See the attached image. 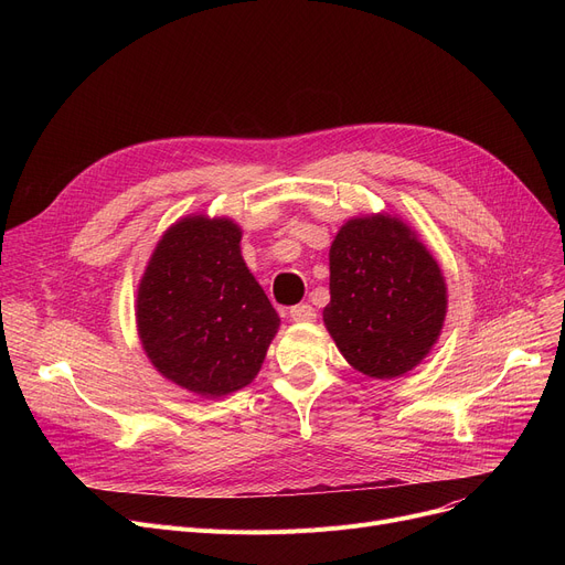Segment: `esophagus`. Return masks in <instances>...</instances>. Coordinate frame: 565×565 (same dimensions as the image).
I'll use <instances>...</instances> for the list:
<instances>
[{
    "label": "esophagus",
    "instance_id": "obj_1",
    "mask_svg": "<svg viewBox=\"0 0 565 565\" xmlns=\"http://www.w3.org/2000/svg\"><path fill=\"white\" fill-rule=\"evenodd\" d=\"M290 318L295 322H311L316 318V309L309 305V302H302V305H295L290 307Z\"/></svg>",
    "mask_w": 565,
    "mask_h": 565
}]
</instances>
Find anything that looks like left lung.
I'll return each instance as SVG.
<instances>
[{
  "label": "left lung",
  "mask_w": 565,
  "mask_h": 565,
  "mask_svg": "<svg viewBox=\"0 0 565 565\" xmlns=\"http://www.w3.org/2000/svg\"><path fill=\"white\" fill-rule=\"evenodd\" d=\"M444 316L439 265L403 222L375 215L341 226L322 320L354 369L380 380L412 371L437 341Z\"/></svg>",
  "instance_id": "obj_1"
}]
</instances>
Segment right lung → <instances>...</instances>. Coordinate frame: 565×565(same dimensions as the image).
I'll return each instance as SVG.
<instances>
[{
	"instance_id": "obj_1",
	"label": "right lung",
	"mask_w": 565,
	"mask_h": 565,
	"mask_svg": "<svg viewBox=\"0 0 565 565\" xmlns=\"http://www.w3.org/2000/svg\"><path fill=\"white\" fill-rule=\"evenodd\" d=\"M137 328L153 366L194 394L249 384L279 316L241 256V228L201 215L173 224L139 284Z\"/></svg>"
}]
</instances>
